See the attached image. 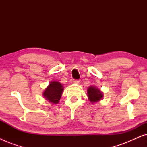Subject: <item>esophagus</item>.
<instances>
[{"mask_svg": "<svg viewBox=\"0 0 147 147\" xmlns=\"http://www.w3.org/2000/svg\"><path fill=\"white\" fill-rule=\"evenodd\" d=\"M73 82L74 84H80V81L79 80H73Z\"/></svg>", "mask_w": 147, "mask_h": 147, "instance_id": "obj_1", "label": "esophagus"}]
</instances>
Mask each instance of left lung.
<instances>
[{
  "mask_svg": "<svg viewBox=\"0 0 147 147\" xmlns=\"http://www.w3.org/2000/svg\"><path fill=\"white\" fill-rule=\"evenodd\" d=\"M88 97L92 103H95L103 98V94L95 86H90L88 89Z\"/></svg>",
  "mask_w": 147,
  "mask_h": 147,
  "instance_id": "left-lung-1",
  "label": "left lung"
}]
</instances>
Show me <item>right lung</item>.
Listing matches in <instances>:
<instances>
[{"mask_svg": "<svg viewBox=\"0 0 147 147\" xmlns=\"http://www.w3.org/2000/svg\"><path fill=\"white\" fill-rule=\"evenodd\" d=\"M63 91V86L59 82L53 81L50 82L43 92V96L45 100L53 104H58L61 97L62 92Z\"/></svg>", "mask_w": 147, "mask_h": 147, "instance_id": "obj_1", "label": "right lung"}]
</instances>
